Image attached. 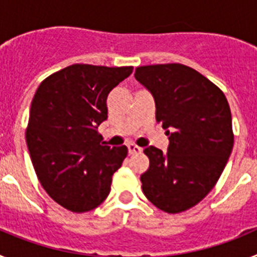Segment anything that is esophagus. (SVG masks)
<instances>
[{
    "label": "esophagus",
    "instance_id": "1",
    "mask_svg": "<svg viewBox=\"0 0 257 257\" xmlns=\"http://www.w3.org/2000/svg\"><path fill=\"white\" fill-rule=\"evenodd\" d=\"M127 148H128V153L130 154H138V153H142L143 152V149L135 144H128L127 145Z\"/></svg>",
    "mask_w": 257,
    "mask_h": 257
}]
</instances>
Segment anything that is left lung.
<instances>
[{
    "instance_id": "8db88e82",
    "label": "left lung",
    "mask_w": 257,
    "mask_h": 257,
    "mask_svg": "<svg viewBox=\"0 0 257 257\" xmlns=\"http://www.w3.org/2000/svg\"><path fill=\"white\" fill-rule=\"evenodd\" d=\"M135 78L153 95L156 119L170 140L166 153L144 149L143 192L160 210L183 212L207 196L228 162L234 144L228 100L210 79L179 63L138 67Z\"/></svg>"
}]
</instances>
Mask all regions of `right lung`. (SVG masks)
Instances as JSON below:
<instances>
[{
  "label": "right lung",
  "instance_id": "add662e5",
  "mask_svg": "<svg viewBox=\"0 0 257 257\" xmlns=\"http://www.w3.org/2000/svg\"><path fill=\"white\" fill-rule=\"evenodd\" d=\"M133 67L73 64L52 73L32 100L26 139L41 185L72 212L103 203L127 147L100 143L97 127L108 118L106 97Z\"/></svg>",
  "mask_w": 257,
  "mask_h": 257
}]
</instances>
